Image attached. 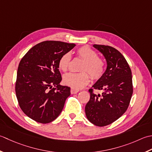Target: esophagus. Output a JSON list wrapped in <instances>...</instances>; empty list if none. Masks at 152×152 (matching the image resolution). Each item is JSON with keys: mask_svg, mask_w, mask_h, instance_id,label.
Listing matches in <instances>:
<instances>
[{"mask_svg": "<svg viewBox=\"0 0 152 152\" xmlns=\"http://www.w3.org/2000/svg\"><path fill=\"white\" fill-rule=\"evenodd\" d=\"M79 91V90L77 89V88H71V93H72V94H77Z\"/></svg>", "mask_w": 152, "mask_h": 152, "instance_id": "esophagus-1", "label": "esophagus"}]
</instances>
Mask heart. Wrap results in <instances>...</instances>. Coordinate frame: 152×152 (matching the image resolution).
<instances>
[{
    "label": "heart",
    "mask_w": 152,
    "mask_h": 152,
    "mask_svg": "<svg viewBox=\"0 0 152 152\" xmlns=\"http://www.w3.org/2000/svg\"><path fill=\"white\" fill-rule=\"evenodd\" d=\"M77 57L84 60L81 69L82 73H69L65 75L63 82L66 85L72 88H80L87 85L91 77L94 79H98L103 75L105 69L104 61L98 57V54L93 49L88 46H83L77 49ZM72 56L69 52L64 54L58 61V67L62 72H66L69 66ZM86 70L89 72H85Z\"/></svg>",
    "instance_id": "heart-1"
}]
</instances>
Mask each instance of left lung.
<instances>
[{
  "mask_svg": "<svg viewBox=\"0 0 152 152\" xmlns=\"http://www.w3.org/2000/svg\"><path fill=\"white\" fill-rule=\"evenodd\" d=\"M104 55L107 68L92 88L103 90L95 94L93 89L88 92L90 100L85 106V114L90 122L104 126L115 121L127 110L132 95V72L127 61L117 49L110 46L94 45Z\"/></svg>",
  "mask_w": 152,
  "mask_h": 152,
  "instance_id": "1",
  "label": "left lung"
}]
</instances>
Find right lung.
I'll use <instances>...</instances> for the list:
<instances>
[{"mask_svg": "<svg viewBox=\"0 0 152 152\" xmlns=\"http://www.w3.org/2000/svg\"><path fill=\"white\" fill-rule=\"evenodd\" d=\"M75 46L73 43L47 41L32 47L18 66L15 94L20 107L29 118L41 123L53 121L71 94L61 86L58 61Z\"/></svg>", "mask_w": 152, "mask_h": 152, "instance_id": "1", "label": "right lung"}]
</instances>
